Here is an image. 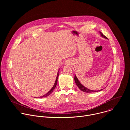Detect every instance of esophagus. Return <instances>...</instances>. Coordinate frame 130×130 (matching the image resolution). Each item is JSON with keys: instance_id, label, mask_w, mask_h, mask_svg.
Instances as JSON below:
<instances>
[{"instance_id": "obj_1", "label": "esophagus", "mask_w": 130, "mask_h": 130, "mask_svg": "<svg viewBox=\"0 0 130 130\" xmlns=\"http://www.w3.org/2000/svg\"><path fill=\"white\" fill-rule=\"evenodd\" d=\"M70 63H71V61L69 60H67L65 61V65H69V64H70Z\"/></svg>"}]
</instances>
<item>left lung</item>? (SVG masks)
<instances>
[{"mask_svg":"<svg viewBox=\"0 0 130 130\" xmlns=\"http://www.w3.org/2000/svg\"><path fill=\"white\" fill-rule=\"evenodd\" d=\"M100 34H101V36H102L103 38H105L106 39H107V38H106V37L105 35H104L101 32H100ZM75 81L76 82V84H77V85L79 87V88L81 91H83V92H87V93H89V92H95L100 91H101L103 89H100L99 90H90V89H89L86 88L85 86H84L83 85H82L81 84V83L80 82V81L78 80V78H77L76 75H75Z\"/></svg>","mask_w":130,"mask_h":130,"instance_id":"8db88e82","label":"left lung"}]
</instances>
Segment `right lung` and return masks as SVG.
<instances>
[{
	"label": "right lung",
	"instance_id": "right-lung-1",
	"mask_svg": "<svg viewBox=\"0 0 130 130\" xmlns=\"http://www.w3.org/2000/svg\"><path fill=\"white\" fill-rule=\"evenodd\" d=\"M59 71H58V74H57V78H56V80H55V83H54V85H53V86L52 87V88L47 92V93L46 94H45V95H44V96H41V97H40V98H43V97H47V96H49L52 92H53V90L55 89V87H56V86H57V82H58V77H59Z\"/></svg>",
	"mask_w": 130,
	"mask_h": 130
}]
</instances>
